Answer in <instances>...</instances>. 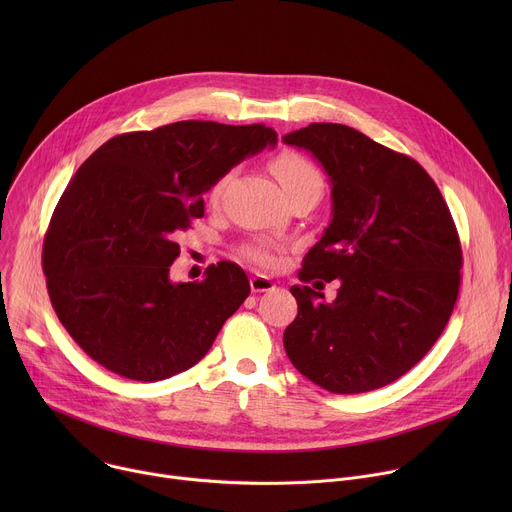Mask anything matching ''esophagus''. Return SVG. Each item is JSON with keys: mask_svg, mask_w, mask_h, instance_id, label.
I'll return each mask as SVG.
<instances>
[{"mask_svg": "<svg viewBox=\"0 0 512 512\" xmlns=\"http://www.w3.org/2000/svg\"><path fill=\"white\" fill-rule=\"evenodd\" d=\"M249 283H251L253 294H261V291H271L275 287V283L267 275H261V273H255Z\"/></svg>", "mask_w": 512, "mask_h": 512, "instance_id": "34e87169", "label": "esophagus"}]
</instances>
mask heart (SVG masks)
Here are the masks:
<instances>
[{"instance_id":"obj_1","label":"heart","mask_w":512,"mask_h":512,"mask_svg":"<svg viewBox=\"0 0 512 512\" xmlns=\"http://www.w3.org/2000/svg\"><path fill=\"white\" fill-rule=\"evenodd\" d=\"M271 170L279 178V182L285 190V196H291V194L302 192V190H316L322 194V190H324V176L318 170V166L298 152H281L271 162ZM227 182H229V176H223L216 180V184L212 186V192H210L212 202L221 198ZM241 257L259 267H273L277 263L275 251L263 241L245 243L241 247Z\"/></svg>"}]
</instances>
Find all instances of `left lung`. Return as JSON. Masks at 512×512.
<instances>
[{
	"mask_svg": "<svg viewBox=\"0 0 512 512\" xmlns=\"http://www.w3.org/2000/svg\"><path fill=\"white\" fill-rule=\"evenodd\" d=\"M324 166L332 221L304 257L291 294L298 316L283 332L291 364L338 395L381 389L429 352L460 291L462 245L431 176L340 123H310L283 135ZM338 278L334 303L316 286Z\"/></svg>",
	"mask_w": 512,
	"mask_h": 512,
	"instance_id": "8db88e82",
	"label": "left lung"
}]
</instances>
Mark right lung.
<instances>
[{
	"label": "right lung",
	"instance_id": "obj_1",
	"mask_svg": "<svg viewBox=\"0 0 512 512\" xmlns=\"http://www.w3.org/2000/svg\"><path fill=\"white\" fill-rule=\"evenodd\" d=\"M275 143L263 123L178 121L111 137L72 176L50 218L42 269L58 320L101 367L154 383L210 350L251 285L231 261L172 283L176 237L204 216L202 194L218 178Z\"/></svg>",
	"mask_w": 512,
	"mask_h": 512
}]
</instances>
